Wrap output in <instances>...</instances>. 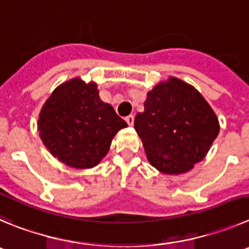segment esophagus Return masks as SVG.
I'll list each match as a JSON object with an SVG mask.
<instances>
[{"mask_svg":"<svg viewBox=\"0 0 249 249\" xmlns=\"http://www.w3.org/2000/svg\"><path fill=\"white\" fill-rule=\"evenodd\" d=\"M125 122L127 123L129 126H132V125H134V115H127V117L125 118Z\"/></svg>","mask_w":249,"mask_h":249,"instance_id":"obj_1","label":"esophagus"}]
</instances>
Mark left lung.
Here are the masks:
<instances>
[{"label":"left lung","mask_w":249,"mask_h":249,"mask_svg":"<svg viewBox=\"0 0 249 249\" xmlns=\"http://www.w3.org/2000/svg\"><path fill=\"white\" fill-rule=\"evenodd\" d=\"M134 122L150 163L166 174L190 171L206 156L216 136V114L193 86L169 77L147 93Z\"/></svg>","instance_id":"obj_1"}]
</instances>
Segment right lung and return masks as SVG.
<instances>
[{
  "mask_svg": "<svg viewBox=\"0 0 249 249\" xmlns=\"http://www.w3.org/2000/svg\"><path fill=\"white\" fill-rule=\"evenodd\" d=\"M127 124L99 98L94 82L73 78L51 93L39 114L38 130L49 152L73 168H92Z\"/></svg>",
  "mask_w": 249,
  "mask_h": 249,
  "instance_id": "obj_1",
  "label": "right lung"
}]
</instances>
